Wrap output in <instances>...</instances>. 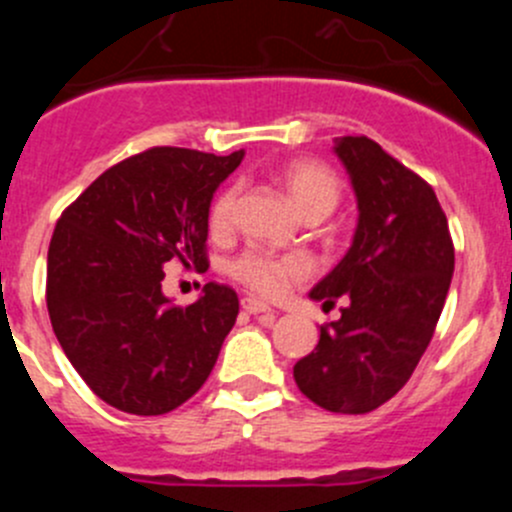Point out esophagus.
<instances>
[{
	"instance_id": "34e87169",
	"label": "esophagus",
	"mask_w": 512,
	"mask_h": 512,
	"mask_svg": "<svg viewBox=\"0 0 512 512\" xmlns=\"http://www.w3.org/2000/svg\"><path fill=\"white\" fill-rule=\"evenodd\" d=\"M242 309L250 314H267V317H275V309L267 307L265 302H260V299H255V297L242 299Z\"/></svg>"
}]
</instances>
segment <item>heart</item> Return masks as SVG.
Masks as SVG:
<instances>
[{
  "label": "heart",
  "instance_id": "heart-1",
  "mask_svg": "<svg viewBox=\"0 0 512 512\" xmlns=\"http://www.w3.org/2000/svg\"><path fill=\"white\" fill-rule=\"evenodd\" d=\"M280 180L304 218H327L342 198V180L329 165L312 158L289 160L280 170ZM237 185H227L210 205V230L227 232L235 218ZM230 275L257 297L277 299L289 287L309 277V262L302 255H277L262 247H247L230 262Z\"/></svg>",
  "mask_w": 512,
  "mask_h": 512
}]
</instances>
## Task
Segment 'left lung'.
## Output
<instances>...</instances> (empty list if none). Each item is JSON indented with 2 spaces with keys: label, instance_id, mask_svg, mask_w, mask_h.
<instances>
[{
  "label": "left lung",
  "instance_id": "8db88e82",
  "mask_svg": "<svg viewBox=\"0 0 512 512\" xmlns=\"http://www.w3.org/2000/svg\"><path fill=\"white\" fill-rule=\"evenodd\" d=\"M359 225L344 260L309 292L342 319L294 364L299 391L334 414H369L399 394L426 352L453 277V240L431 185L366 136L334 138Z\"/></svg>",
  "mask_w": 512,
  "mask_h": 512
}]
</instances>
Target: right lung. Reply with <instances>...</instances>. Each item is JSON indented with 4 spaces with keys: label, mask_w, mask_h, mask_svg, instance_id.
<instances>
[{
    "label": "right lung",
    "mask_w": 512,
    "mask_h": 512,
    "mask_svg": "<svg viewBox=\"0 0 512 512\" xmlns=\"http://www.w3.org/2000/svg\"><path fill=\"white\" fill-rule=\"evenodd\" d=\"M245 153L156 146L101 173L54 227L46 307L61 349L108 406L160 416L213 371L235 324V289L208 282L175 307L163 265H208V215L218 185Z\"/></svg>",
    "instance_id": "1"
}]
</instances>
